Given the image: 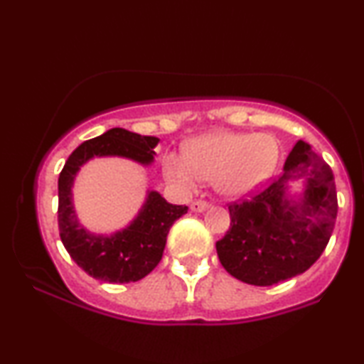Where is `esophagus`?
I'll return each instance as SVG.
<instances>
[{
	"mask_svg": "<svg viewBox=\"0 0 364 364\" xmlns=\"http://www.w3.org/2000/svg\"><path fill=\"white\" fill-rule=\"evenodd\" d=\"M191 209L193 212H204V210L209 209V202H205V200H193L192 204H191Z\"/></svg>",
	"mask_w": 364,
	"mask_h": 364,
	"instance_id": "esophagus-1",
	"label": "esophagus"
}]
</instances>
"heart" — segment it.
I'll return each mask as SVG.
<instances>
[{"mask_svg": "<svg viewBox=\"0 0 364 364\" xmlns=\"http://www.w3.org/2000/svg\"><path fill=\"white\" fill-rule=\"evenodd\" d=\"M279 149L271 135L210 132L192 139L183 155L164 157V176L183 191H193L200 181L230 199L249 196L274 173Z\"/></svg>", "mask_w": 364, "mask_h": 364, "instance_id": "1", "label": "heart"}]
</instances>
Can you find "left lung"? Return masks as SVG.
Wrapping results in <instances>:
<instances>
[{"label": "left lung", "mask_w": 364, "mask_h": 364, "mask_svg": "<svg viewBox=\"0 0 364 364\" xmlns=\"http://www.w3.org/2000/svg\"><path fill=\"white\" fill-rule=\"evenodd\" d=\"M301 183L299 193L291 186ZM230 228L215 244L217 256L235 279L272 286L318 261L338 214L331 167L297 140L282 173L251 200L230 204Z\"/></svg>", "instance_id": "left-lung-1"}]
</instances>
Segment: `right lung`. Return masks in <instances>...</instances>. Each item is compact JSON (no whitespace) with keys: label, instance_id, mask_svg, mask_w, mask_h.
I'll return each instance as SVG.
<instances>
[{"label":"right lung","instance_id":"right-lung-1","mask_svg":"<svg viewBox=\"0 0 364 364\" xmlns=\"http://www.w3.org/2000/svg\"><path fill=\"white\" fill-rule=\"evenodd\" d=\"M157 136L110 129L78 145L58 177V229L70 256L87 274L107 282H135L152 272L162 259L167 234L187 205L168 204L157 191H147L136 215L125 228L95 234L83 228L73 205V183L80 168L95 157L129 159L144 167L154 164Z\"/></svg>","mask_w":364,"mask_h":364}]
</instances>
